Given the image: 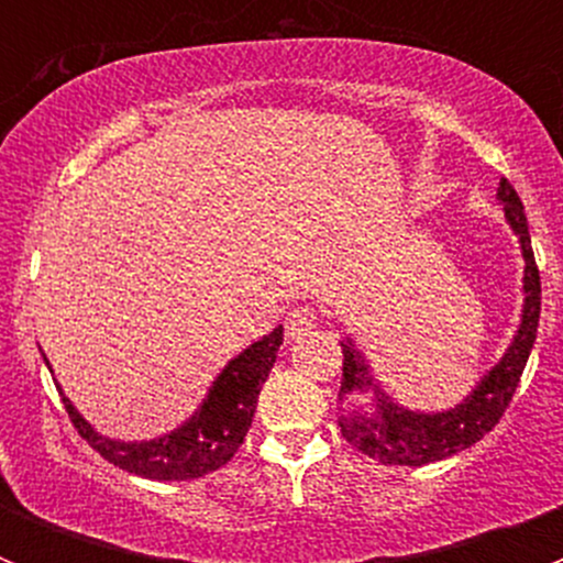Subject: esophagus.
Instances as JSON below:
<instances>
[{
    "label": "esophagus",
    "mask_w": 563,
    "mask_h": 563,
    "mask_svg": "<svg viewBox=\"0 0 563 563\" xmlns=\"http://www.w3.org/2000/svg\"><path fill=\"white\" fill-rule=\"evenodd\" d=\"M316 324H318V312L312 310V307H296V310L290 312V318H287V335L290 338L305 335V332H310Z\"/></svg>",
    "instance_id": "34e87169"
}]
</instances>
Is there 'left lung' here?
<instances>
[{
	"instance_id": "obj_1",
	"label": "left lung",
	"mask_w": 563,
	"mask_h": 563,
	"mask_svg": "<svg viewBox=\"0 0 563 563\" xmlns=\"http://www.w3.org/2000/svg\"><path fill=\"white\" fill-rule=\"evenodd\" d=\"M505 206L507 222L521 239L525 251V316H521L519 335L514 338L507 355L496 363L494 369L482 377V383L467 397L462 406L442 415H415L389 400L372 383L366 363L361 361V352L352 350V343H341L343 350V377L341 395H355V391L372 389L377 397V406L372 411H352L343 417L341 426L343 440L361 454L372 456L380 465H429V462L445 460L456 451L471 449L487 431L501 420L505 409L516 395V386L521 380V372L527 366V357L533 350L536 330H539L541 316V276L536 265L533 245H530V231H527L525 206H521L516 188L501 177L499 194Z\"/></svg>"
}]
</instances>
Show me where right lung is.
<instances>
[{
  "mask_svg": "<svg viewBox=\"0 0 563 563\" xmlns=\"http://www.w3.org/2000/svg\"><path fill=\"white\" fill-rule=\"evenodd\" d=\"M285 341V330L278 327L262 341L251 343L239 357L225 366L202 409L172 434L148 442H118L92 431L87 420L73 409V402L62 395L69 422L76 426L81 440L98 451L107 462L123 467L143 479L186 482L213 474L231 462L242 440L251 431L262 383L276 363L278 346Z\"/></svg>",
  "mask_w": 563,
  "mask_h": 563,
  "instance_id": "obj_1",
  "label": "right lung"
}]
</instances>
